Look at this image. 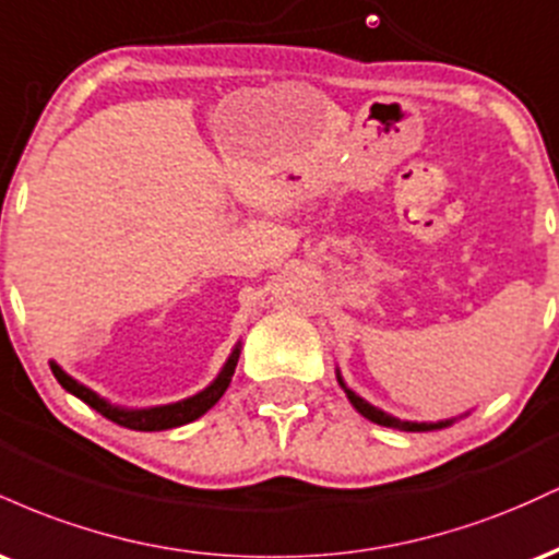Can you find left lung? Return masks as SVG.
Returning <instances> with one entry per match:
<instances>
[{"instance_id":"obj_1","label":"left lung","mask_w":559,"mask_h":559,"mask_svg":"<svg viewBox=\"0 0 559 559\" xmlns=\"http://www.w3.org/2000/svg\"><path fill=\"white\" fill-rule=\"evenodd\" d=\"M336 378H338V386H342V389L346 391V396H349L352 407H355L357 413L362 415V418H368V420L378 423V426L396 428V431H439V428H447V426H452V423H454V420H439V423H413V420H400V418H394V415H389V413H383V409L373 407V404H370V402H365L362 396H357L355 391H352L349 386H346L344 378H342V373H338V370H336Z\"/></svg>"}]
</instances>
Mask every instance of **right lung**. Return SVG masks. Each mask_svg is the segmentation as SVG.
Segmentation results:
<instances>
[{"label": "right lung", "mask_w": 559, "mask_h": 559, "mask_svg": "<svg viewBox=\"0 0 559 559\" xmlns=\"http://www.w3.org/2000/svg\"><path fill=\"white\" fill-rule=\"evenodd\" d=\"M239 355H241V344H236L215 381L210 383L207 389L199 391V394L189 396V400H181V402L159 404V407H144V409L118 407V404L107 402L105 396H99L96 391L83 386V383L75 381L73 376H68L57 362H49V368H52L57 383H60L62 389L70 391L73 396H79L81 402H86L88 407L96 409V413L105 415L107 420L118 423V426H123V428H131V431H168V428L186 426V423L202 418V415L207 413V409L213 407V404L221 400L223 394H226L230 378H234L236 362H239Z\"/></svg>", "instance_id": "right-lung-1"}]
</instances>
